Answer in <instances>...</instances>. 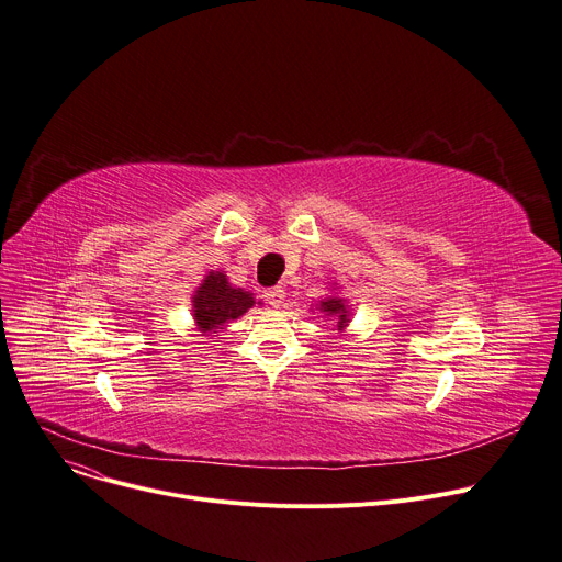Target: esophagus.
Returning a JSON list of instances; mask_svg holds the SVG:
<instances>
[{
	"label": "esophagus",
	"mask_w": 562,
	"mask_h": 562,
	"mask_svg": "<svg viewBox=\"0 0 562 562\" xmlns=\"http://www.w3.org/2000/svg\"><path fill=\"white\" fill-rule=\"evenodd\" d=\"M265 297H267V303H269L271 307H282V303H284V286H271V289H267V291H265Z\"/></svg>",
	"instance_id": "esophagus-1"
}]
</instances>
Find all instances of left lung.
<instances>
[{
    "mask_svg": "<svg viewBox=\"0 0 562 562\" xmlns=\"http://www.w3.org/2000/svg\"><path fill=\"white\" fill-rule=\"evenodd\" d=\"M321 310L327 316H336V321H339V327L348 325V312H346V305H344L341 297H327V301L321 303Z\"/></svg>",
    "mask_w": 562,
    "mask_h": 562,
    "instance_id": "left-lung-1",
    "label": "left lung"
}]
</instances>
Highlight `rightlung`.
Segmentation results:
<instances>
[{
	"label": "right lung",
	"instance_id": "right-lung-1",
	"mask_svg": "<svg viewBox=\"0 0 562 562\" xmlns=\"http://www.w3.org/2000/svg\"><path fill=\"white\" fill-rule=\"evenodd\" d=\"M194 318L201 331L216 336L223 323L244 316L252 305V293L231 286L223 273H210L194 293Z\"/></svg>",
	"mask_w": 562,
	"mask_h": 562
}]
</instances>
